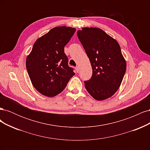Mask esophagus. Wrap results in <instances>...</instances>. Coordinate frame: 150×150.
I'll return each mask as SVG.
<instances>
[{"label":"esophagus","instance_id":"34e87169","mask_svg":"<svg viewBox=\"0 0 150 150\" xmlns=\"http://www.w3.org/2000/svg\"><path fill=\"white\" fill-rule=\"evenodd\" d=\"M76 71L77 72H79V67L78 66H76Z\"/></svg>","mask_w":150,"mask_h":150}]
</instances>
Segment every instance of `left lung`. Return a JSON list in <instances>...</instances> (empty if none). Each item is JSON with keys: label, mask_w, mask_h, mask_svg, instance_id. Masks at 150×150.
Listing matches in <instances>:
<instances>
[{"label": "left lung", "mask_w": 150, "mask_h": 150, "mask_svg": "<svg viewBox=\"0 0 150 150\" xmlns=\"http://www.w3.org/2000/svg\"><path fill=\"white\" fill-rule=\"evenodd\" d=\"M77 35L93 69L91 78L84 81L86 90L98 101L111 97L119 89L126 69L118 42L96 28H83Z\"/></svg>", "instance_id": "obj_1"}]
</instances>
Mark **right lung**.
Instances as JSON below:
<instances>
[{
	"instance_id": "obj_1",
	"label": "right lung",
	"mask_w": 150,
	"mask_h": 150,
	"mask_svg": "<svg viewBox=\"0 0 150 150\" xmlns=\"http://www.w3.org/2000/svg\"><path fill=\"white\" fill-rule=\"evenodd\" d=\"M76 29L56 27L36 40L26 59V68L31 83L47 97L55 96L64 89L75 73L68 66L64 46Z\"/></svg>"
}]
</instances>
